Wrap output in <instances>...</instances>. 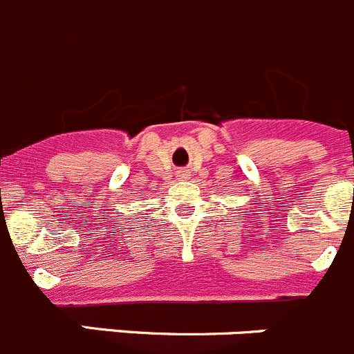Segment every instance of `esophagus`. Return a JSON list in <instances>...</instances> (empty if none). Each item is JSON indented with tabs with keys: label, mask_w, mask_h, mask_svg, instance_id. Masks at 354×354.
<instances>
[{
	"label": "esophagus",
	"mask_w": 354,
	"mask_h": 354,
	"mask_svg": "<svg viewBox=\"0 0 354 354\" xmlns=\"http://www.w3.org/2000/svg\"><path fill=\"white\" fill-rule=\"evenodd\" d=\"M177 177H179V179H187V177H189V174H187L186 170H179L177 171Z\"/></svg>",
	"instance_id": "1"
}]
</instances>
